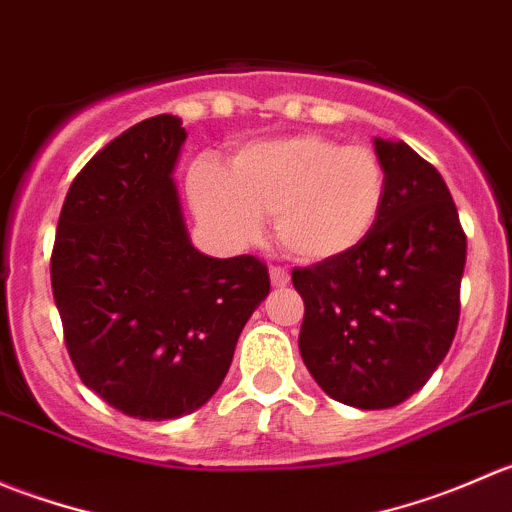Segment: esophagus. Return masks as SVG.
Masks as SVG:
<instances>
[{
  "mask_svg": "<svg viewBox=\"0 0 512 512\" xmlns=\"http://www.w3.org/2000/svg\"><path fill=\"white\" fill-rule=\"evenodd\" d=\"M270 280H272V287H287L289 272L285 267H270Z\"/></svg>",
  "mask_w": 512,
  "mask_h": 512,
  "instance_id": "1",
  "label": "esophagus"
}]
</instances>
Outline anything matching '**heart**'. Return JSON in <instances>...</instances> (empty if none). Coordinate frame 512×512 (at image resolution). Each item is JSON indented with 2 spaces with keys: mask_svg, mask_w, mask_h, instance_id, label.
Here are the masks:
<instances>
[{
  "mask_svg": "<svg viewBox=\"0 0 512 512\" xmlns=\"http://www.w3.org/2000/svg\"><path fill=\"white\" fill-rule=\"evenodd\" d=\"M384 195V165L371 148L324 136L247 143L227 173L213 163L190 173V198L213 230L230 242H252L275 215L277 242L304 262L359 247L379 220Z\"/></svg>",
  "mask_w": 512,
  "mask_h": 512,
  "instance_id": "heart-1",
  "label": "heart"
}]
</instances>
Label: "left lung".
<instances>
[{
  "instance_id": "left-lung-1",
  "label": "left lung",
  "mask_w": 512,
  "mask_h": 512,
  "mask_svg": "<svg viewBox=\"0 0 512 512\" xmlns=\"http://www.w3.org/2000/svg\"><path fill=\"white\" fill-rule=\"evenodd\" d=\"M386 195L352 252L292 270L299 354L324 394L391 409L416 394L456 337L466 232L446 180L404 141L374 138Z\"/></svg>"
}]
</instances>
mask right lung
<instances>
[{
	"label": "right lung",
	"instance_id": "add662e5",
	"mask_svg": "<svg viewBox=\"0 0 512 512\" xmlns=\"http://www.w3.org/2000/svg\"><path fill=\"white\" fill-rule=\"evenodd\" d=\"M183 121L146 118L71 183L51 252V289L81 381L141 421L193 414L223 384L237 337L270 294L252 255L190 242L173 170Z\"/></svg>",
	"mask_w": 512,
	"mask_h": 512
}]
</instances>
